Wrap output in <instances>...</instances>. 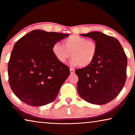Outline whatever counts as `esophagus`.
Returning <instances> with one entry per match:
<instances>
[{"mask_svg": "<svg viewBox=\"0 0 135 135\" xmlns=\"http://www.w3.org/2000/svg\"><path fill=\"white\" fill-rule=\"evenodd\" d=\"M74 72H75L74 69H72V68L70 69V73H71V74H74Z\"/></svg>", "mask_w": 135, "mask_h": 135, "instance_id": "34e87169", "label": "esophagus"}]
</instances>
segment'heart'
Listing matches in <instances>:
<instances>
[{
	"label": "heart",
	"instance_id": "1",
	"mask_svg": "<svg viewBox=\"0 0 135 135\" xmlns=\"http://www.w3.org/2000/svg\"><path fill=\"white\" fill-rule=\"evenodd\" d=\"M64 45L55 42L51 47L53 55L61 63L67 62L71 56L72 65L86 67L93 62L97 55L96 42L84 37L73 35L64 40Z\"/></svg>",
	"mask_w": 135,
	"mask_h": 135
}]
</instances>
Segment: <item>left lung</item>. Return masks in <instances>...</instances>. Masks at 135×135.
Masks as SVG:
<instances>
[{
  "label": "left lung",
  "instance_id": "left-lung-1",
  "mask_svg": "<svg viewBox=\"0 0 135 135\" xmlns=\"http://www.w3.org/2000/svg\"><path fill=\"white\" fill-rule=\"evenodd\" d=\"M96 42L97 55L90 66L76 69L77 92L87 102L105 104L119 95L127 79V57L119 40L100 32L81 34Z\"/></svg>",
  "mask_w": 135,
  "mask_h": 135
}]
</instances>
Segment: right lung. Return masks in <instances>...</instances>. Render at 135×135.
Wrapping results in <instances>:
<instances>
[{"mask_svg":"<svg viewBox=\"0 0 135 135\" xmlns=\"http://www.w3.org/2000/svg\"><path fill=\"white\" fill-rule=\"evenodd\" d=\"M69 35L33 30L15 44L8 64V82L15 95L32 106L53 102L70 74L51 47Z\"/></svg>","mask_w":135,"mask_h":135,"instance_id":"right-lung-1","label":"right lung"}]
</instances>
